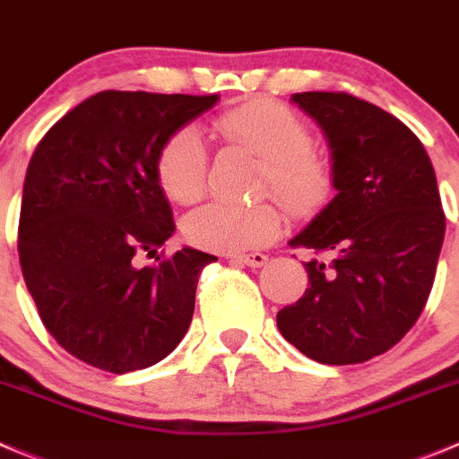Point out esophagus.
Listing matches in <instances>:
<instances>
[{"mask_svg":"<svg viewBox=\"0 0 459 459\" xmlns=\"http://www.w3.org/2000/svg\"><path fill=\"white\" fill-rule=\"evenodd\" d=\"M230 260H235V262H242V264H247V266H253V269H257V266L266 264V260H269V257H266L264 253H257V251H253V253H235V255H230Z\"/></svg>","mask_w":459,"mask_h":459,"instance_id":"obj_1","label":"esophagus"}]
</instances>
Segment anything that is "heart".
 <instances>
[{"label":"heart","instance_id":"1","mask_svg":"<svg viewBox=\"0 0 459 459\" xmlns=\"http://www.w3.org/2000/svg\"><path fill=\"white\" fill-rule=\"evenodd\" d=\"M226 141L262 157V188H271L293 212L318 211L333 190V168L311 148V130L291 107L275 100H251L215 121ZM163 193L179 204H195L206 190V150L197 130L186 127L163 145L157 159ZM278 206L271 202L208 204L186 217L190 244L208 251L235 253L262 247L278 235Z\"/></svg>","mask_w":459,"mask_h":459}]
</instances>
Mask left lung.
<instances>
[{"mask_svg":"<svg viewBox=\"0 0 459 459\" xmlns=\"http://www.w3.org/2000/svg\"><path fill=\"white\" fill-rule=\"evenodd\" d=\"M327 139L332 202L291 247L316 253L309 287L278 311L293 348L325 366L370 361L417 323L433 289L444 220L433 163L399 118L350 93H293Z\"/></svg>","mask_w":459,"mask_h":459,"instance_id":"8db88e82","label":"left lung"}]
</instances>
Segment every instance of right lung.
Instances as JSON below:
<instances>
[{
  "instance_id": "right-lung-1",
  "label": "right lung",
  "mask_w": 459,
  "mask_h": 459,
  "mask_svg": "<svg viewBox=\"0 0 459 459\" xmlns=\"http://www.w3.org/2000/svg\"><path fill=\"white\" fill-rule=\"evenodd\" d=\"M217 100L109 89L35 148L22 190V273L44 327L80 361L114 375L143 370L188 332L199 273L217 257L184 247L139 266L136 255H154L175 233L159 152Z\"/></svg>"
}]
</instances>
